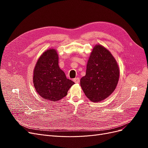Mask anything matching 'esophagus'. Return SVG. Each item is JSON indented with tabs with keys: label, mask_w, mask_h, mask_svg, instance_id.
Returning <instances> with one entry per match:
<instances>
[{
	"label": "esophagus",
	"mask_w": 148,
	"mask_h": 148,
	"mask_svg": "<svg viewBox=\"0 0 148 148\" xmlns=\"http://www.w3.org/2000/svg\"><path fill=\"white\" fill-rule=\"evenodd\" d=\"M73 82L75 83H79V78L77 77V78H75L73 79Z\"/></svg>",
	"instance_id": "1"
}]
</instances>
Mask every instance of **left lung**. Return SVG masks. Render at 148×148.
<instances>
[{"instance_id":"1","label":"left lung","mask_w":148,"mask_h":148,"mask_svg":"<svg viewBox=\"0 0 148 148\" xmlns=\"http://www.w3.org/2000/svg\"><path fill=\"white\" fill-rule=\"evenodd\" d=\"M120 71L117 62L110 52L97 45L89 58L86 75L80 85L88 99L97 102L108 97L117 86Z\"/></svg>"}]
</instances>
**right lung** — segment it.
Returning a JSON list of instances; mask_svg holds the SVG:
<instances>
[{
    "label": "right lung",
    "instance_id": "obj_1",
    "mask_svg": "<svg viewBox=\"0 0 148 148\" xmlns=\"http://www.w3.org/2000/svg\"><path fill=\"white\" fill-rule=\"evenodd\" d=\"M33 83L39 95L51 101L64 97L75 84L60 69L57 53L53 49L44 52L39 58L34 70Z\"/></svg>",
    "mask_w": 148,
    "mask_h": 148
}]
</instances>
